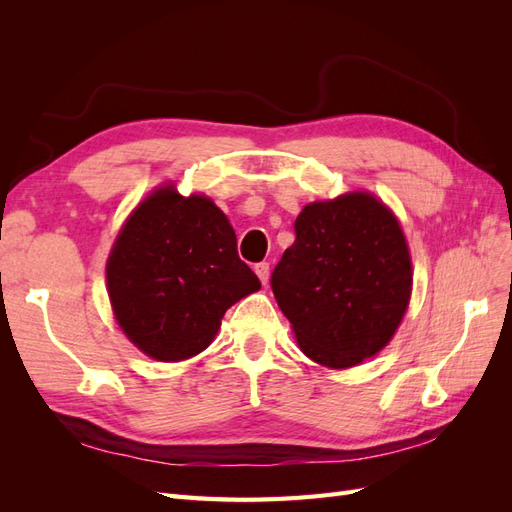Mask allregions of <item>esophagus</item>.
<instances>
[{
    "instance_id": "esophagus-1",
    "label": "esophagus",
    "mask_w": 512,
    "mask_h": 512,
    "mask_svg": "<svg viewBox=\"0 0 512 512\" xmlns=\"http://www.w3.org/2000/svg\"><path fill=\"white\" fill-rule=\"evenodd\" d=\"M254 271H256V275H258V280H260L262 284H267V282H269V273H271V267H269V262H258V265L254 267Z\"/></svg>"
}]
</instances>
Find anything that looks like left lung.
Masks as SVG:
<instances>
[{"label":"left lung","mask_w":512,"mask_h":512,"mask_svg":"<svg viewBox=\"0 0 512 512\" xmlns=\"http://www.w3.org/2000/svg\"><path fill=\"white\" fill-rule=\"evenodd\" d=\"M271 275L305 356L348 369L391 342L412 292V260L393 211L369 192L309 203Z\"/></svg>","instance_id":"8db88e82"}]
</instances>
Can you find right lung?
Here are the masks:
<instances>
[{
	"label": "right lung",
	"mask_w": 512,
	"mask_h": 512,
	"mask_svg": "<svg viewBox=\"0 0 512 512\" xmlns=\"http://www.w3.org/2000/svg\"><path fill=\"white\" fill-rule=\"evenodd\" d=\"M108 299L130 342L156 361L203 352L230 305L260 288L237 235L207 196L153 190L119 230L106 262Z\"/></svg>",
	"instance_id": "right-lung-1"
}]
</instances>
